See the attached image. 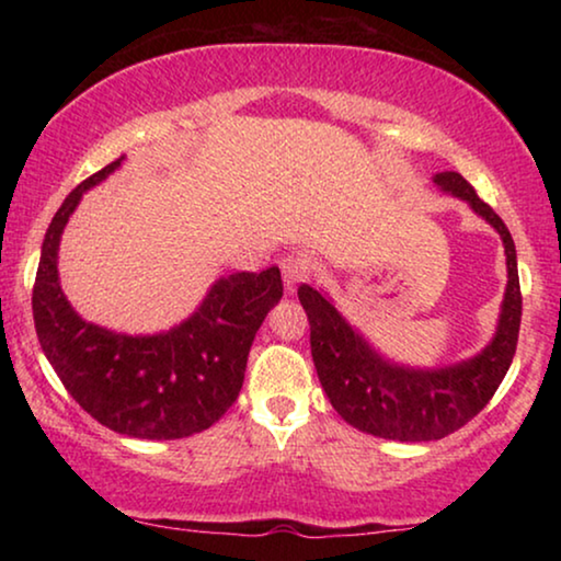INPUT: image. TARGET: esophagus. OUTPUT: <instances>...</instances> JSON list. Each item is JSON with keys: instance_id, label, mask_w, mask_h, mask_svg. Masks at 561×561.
<instances>
[{"instance_id": "obj_1", "label": "esophagus", "mask_w": 561, "mask_h": 561, "mask_svg": "<svg viewBox=\"0 0 561 561\" xmlns=\"http://www.w3.org/2000/svg\"><path fill=\"white\" fill-rule=\"evenodd\" d=\"M280 273H283V280H286V290L288 294H294L298 283L306 280V275H309V265H306L304 257L286 255L280 260Z\"/></svg>"}]
</instances>
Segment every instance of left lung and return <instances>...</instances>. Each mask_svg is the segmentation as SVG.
Returning a JSON list of instances; mask_svg holds the SVG:
<instances>
[{
    "instance_id": "left-lung-1",
    "label": "left lung",
    "mask_w": 561,
    "mask_h": 561,
    "mask_svg": "<svg viewBox=\"0 0 561 561\" xmlns=\"http://www.w3.org/2000/svg\"><path fill=\"white\" fill-rule=\"evenodd\" d=\"M449 194L465 198L503 237L508 288L493 342L478 357L444 370H409L380 359L352 332L332 304L311 286H298L311 327V357L321 388L334 411L359 432L396 442H434L462 428L490 403L513 363L520 329V283L516 244L503 219L482 202L459 173L434 179Z\"/></svg>"
}]
</instances>
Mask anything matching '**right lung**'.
<instances>
[{"mask_svg":"<svg viewBox=\"0 0 561 561\" xmlns=\"http://www.w3.org/2000/svg\"><path fill=\"white\" fill-rule=\"evenodd\" d=\"M119 163L79 183L53 217L33 286L35 332L64 388L91 419L135 439H183L209 428L240 396L255 332L283 298L280 271L217 280L202 309L165 334L127 336L87 324L58 286V242L83 191Z\"/></svg>","mask_w":561,"mask_h":561,"instance_id":"right-lung-1","label":"right lung"}]
</instances>
